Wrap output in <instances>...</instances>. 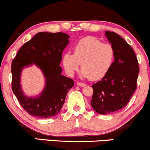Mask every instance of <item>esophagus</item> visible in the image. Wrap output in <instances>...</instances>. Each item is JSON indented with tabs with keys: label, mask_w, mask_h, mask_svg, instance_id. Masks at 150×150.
<instances>
[{
	"label": "esophagus",
	"mask_w": 150,
	"mask_h": 150,
	"mask_svg": "<svg viewBox=\"0 0 150 150\" xmlns=\"http://www.w3.org/2000/svg\"><path fill=\"white\" fill-rule=\"evenodd\" d=\"M77 85L78 86H80V87H85V86H86V84L83 83V82H77Z\"/></svg>",
	"instance_id": "1"
}]
</instances>
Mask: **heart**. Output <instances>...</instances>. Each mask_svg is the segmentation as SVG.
I'll return each mask as SVG.
<instances>
[{"instance_id":"obj_1","label":"heart","mask_w":150,"mask_h":150,"mask_svg":"<svg viewBox=\"0 0 150 150\" xmlns=\"http://www.w3.org/2000/svg\"><path fill=\"white\" fill-rule=\"evenodd\" d=\"M116 51L108 43H102L94 37H86L79 40L73 48V53L66 52L62 58L63 68L69 76L80 68L81 75L96 80L108 73L114 63Z\"/></svg>"}]
</instances>
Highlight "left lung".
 Here are the masks:
<instances>
[{
  "mask_svg": "<svg viewBox=\"0 0 150 150\" xmlns=\"http://www.w3.org/2000/svg\"><path fill=\"white\" fill-rule=\"evenodd\" d=\"M105 34L114 47L116 58L108 73L92 85L91 105L100 114L112 113L126 106L137 89L140 72L131 46L115 32L106 31Z\"/></svg>",
  "mask_w": 150,
  "mask_h": 150,
  "instance_id": "left-lung-1",
  "label": "left lung"
}]
</instances>
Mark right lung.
Listing matches in <instances>:
<instances>
[{
  "instance_id": "1",
  "label": "right lung",
  "mask_w": 150,
  "mask_h": 150,
  "mask_svg": "<svg viewBox=\"0 0 150 150\" xmlns=\"http://www.w3.org/2000/svg\"><path fill=\"white\" fill-rule=\"evenodd\" d=\"M69 37L63 32H39L19 49L13 60L12 89L22 107L31 116L41 118L56 116L73 87V80L61 75L59 65ZM33 63L40 68L46 78L44 90L36 98L26 97L20 85L22 68Z\"/></svg>"
}]
</instances>
